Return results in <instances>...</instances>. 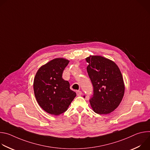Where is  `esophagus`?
Here are the masks:
<instances>
[{
	"mask_svg": "<svg viewBox=\"0 0 150 150\" xmlns=\"http://www.w3.org/2000/svg\"><path fill=\"white\" fill-rule=\"evenodd\" d=\"M76 95L77 96H81L82 95V92L81 91H76Z\"/></svg>",
	"mask_w": 150,
	"mask_h": 150,
	"instance_id": "esophagus-1",
	"label": "esophagus"
}]
</instances>
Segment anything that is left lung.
I'll return each mask as SVG.
<instances>
[{"instance_id": "left-lung-1", "label": "left lung", "mask_w": 150, "mask_h": 150, "mask_svg": "<svg viewBox=\"0 0 150 150\" xmlns=\"http://www.w3.org/2000/svg\"><path fill=\"white\" fill-rule=\"evenodd\" d=\"M85 60L89 63L87 70L93 86L90 100L91 108L99 115L110 113L123 97L125 84L121 72L114 62L103 56H90Z\"/></svg>"}]
</instances>
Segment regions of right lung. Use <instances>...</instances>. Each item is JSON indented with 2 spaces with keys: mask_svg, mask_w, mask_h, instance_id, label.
<instances>
[{
  "mask_svg": "<svg viewBox=\"0 0 150 150\" xmlns=\"http://www.w3.org/2000/svg\"><path fill=\"white\" fill-rule=\"evenodd\" d=\"M69 61L56 58L41 67L34 79V92L39 105L47 113L59 115L67 110L76 97L68 81L62 78Z\"/></svg>",
  "mask_w": 150,
  "mask_h": 150,
  "instance_id": "obj_1",
  "label": "right lung"
}]
</instances>
